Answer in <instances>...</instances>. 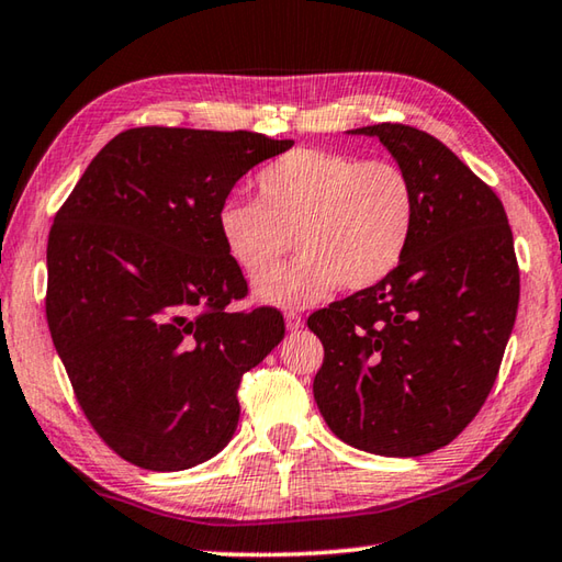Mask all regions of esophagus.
Here are the masks:
<instances>
[{"label":"esophagus","mask_w":562,"mask_h":562,"mask_svg":"<svg viewBox=\"0 0 562 562\" xmlns=\"http://www.w3.org/2000/svg\"><path fill=\"white\" fill-rule=\"evenodd\" d=\"M284 325H288V329H290V331H297V329L304 325L300 312H294V310H288V312H284Z\"/></svg>","instance_id":"1"}]
</instances>
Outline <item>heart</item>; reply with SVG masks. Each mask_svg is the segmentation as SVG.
Wrapping results in <instances>:
<instances>
[{"mask_svg":"<svg viewBox=\"0 0 562 562\" xmlns=\"http://www.w3.org/2000/svg\"><path fill=\"white\" fill-rule=\"evenodd\" d=\"M258 201H225L217 235L237 268L255 280L295 240L301 255L255 284L270 304H312L331 290L374 288L404 260L416 195L392 160H359L322 148L290 150L255 176Z\"/></svg>","mask_w":562,"mask_h":562,"instance_id":"b5f03b06","label":"heart"}]
</instances>
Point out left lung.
<instances>
[{
  "label": "left lung",
  "mask_w": 562,
  "mask_h": 562,
  "mask_svg": "<svg viewBox=\"0 0 562 562\" xmlns=\"http://www.w3.org/2000/svg\"><path fill=\"white\" fill-rule=\"evenodd\" d=\"M416 195L412 243L374 288L310 315L325 347L312 384L341 441L379 456L451 443L496 382L520 297L501 198L431 133L376 123Z\"/></svg>",
  "instance_id": "left-lung-1"
}]
</instances>
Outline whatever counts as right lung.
Returning a JSON list of instances; mask_svg holds the SVG:
<instances>
[{"label":"right lung","instance_id":"right-lung-1","mask_svg":"<svg viewBox=\"0 0 562 562\" xmlns=\"http://www.w3.org/2000/svg\"><path fill=\"white\" fill-rule=\"evenodd\" d=\"M252 131L140 126L83 170L46 243V322L103 443L148 471L215 456L243 374L284 337L274 307L233 312L243 270L217 211L252 166L292 148Z\"/></svg>","mask_w":562,"mask_h":562}]
</instances>
